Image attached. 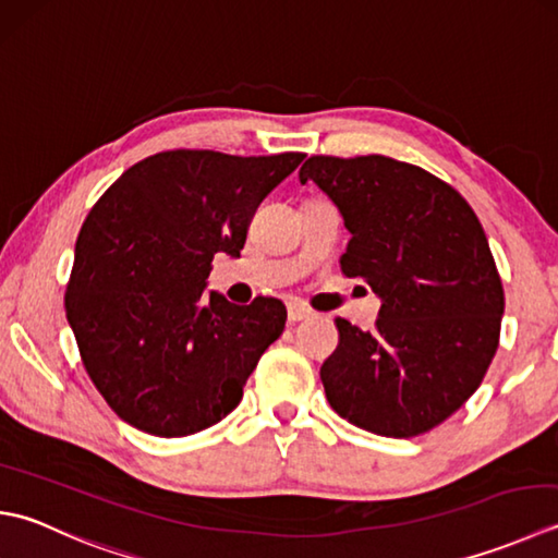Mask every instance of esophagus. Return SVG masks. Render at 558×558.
<instances>
[{
  "label": "esophagus",
  "instance_id": "obj_1",
  "mask_svg": "<svg viewBox=\"0 0 558 558\" xmlns=\"http://www.w3.org/2000/svg\"><path fill=\"white\" fill-rule=\"evenodd\" d=\"M310 316H314V310L307 307V304L300 302V300H290L288 302V319L294 324V322H304L310 319Z\"/></svg>",
  "mask_w": 558,
  "mask_h": 558
}]
</instances>
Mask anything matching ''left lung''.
Wrapping results in <instances>:
<instances>
[{"label":"left lung","mask_w":558,"mask_h":558,"mask_svg":"<svg viewBox=\"0 0 558 558\" xmlns=\"http://www.w3.org/2000/svg\"><path fill=\"white\" fill-rule=\"evenodd\" d=\"M300 181L343 215V276L381 298L373 331L336 319L326 399L385 438L433 430L478 389L498 348L506 294L482 222L450 183L391 157L314 155Z\"/></svg>","instance_id":"left-lung-1"}]
</instances>
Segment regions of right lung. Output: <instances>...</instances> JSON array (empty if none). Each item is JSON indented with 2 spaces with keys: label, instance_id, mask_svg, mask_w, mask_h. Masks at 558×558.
I'll use <instances>...</instances> for the list:
<instances>
[{
  "label": "right lung",
  "instance_id": "add662e5",
  "mask_svg": "<svg viewBox=\"0 0 558 558\" xmlns=\"http://www.w3.org/2000/svg\"><path fill=\"white\" fill-rule=\"evenodd\" d=\"M302 159L159 151L133 163L86 215L64 312L86 375L133 428L183 438L242 401L286 329V304L205 298V278L215 254L239 256L256 207Z\"/></svg>",
  "mask_w": 558,
  "mask_h": 558
}]
</instances>
